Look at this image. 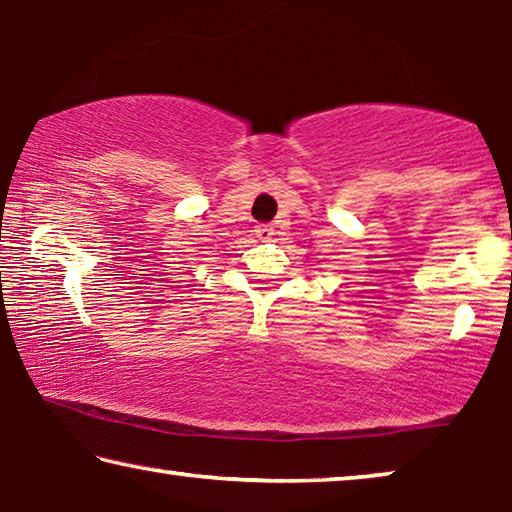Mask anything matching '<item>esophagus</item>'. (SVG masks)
<instances>
[{"instance_id":"esophagus-1","label":"esophagus","mask_w":512,"mask_h":512,"mask_svg":"<svg viewBox=\"0 0 512 512\" xmlns=\"http://www.w3.org/2000/svg\"><path fill=\"white\" fill-rule=\"evenodd\" d=\"M255 235H257V239L268 241V239H271V237L275 235V230H273V225H257Z\"/></svg>"}]
</instances>
